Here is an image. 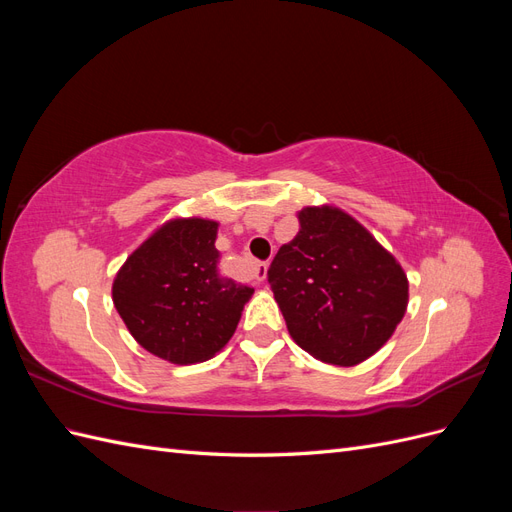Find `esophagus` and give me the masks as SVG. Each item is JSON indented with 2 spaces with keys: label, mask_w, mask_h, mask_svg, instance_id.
I'll return each instance as SVG.
<instances>
[{
  "label": "esophagus",
  "mask_w": 512,
  "mask_h": 512,
  "mask_svg": "<svg viewBox=\"0 0 512 512\" xmlns=\"http://www.w3.org/2000/svg\"><path fill=\"white\" fill-rule=\"evenodd\" d=\"M267 271H269L267 262H254V265H252V273H254V280L256 282H265L267 280Z\"/></svg>",
  "instance_id": "esophagus-1"
}]
</instances>
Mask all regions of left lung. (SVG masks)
Listing matches in <instances>:
<instances>
[{"mask_svg":"<svg viewBox=\"0 0 512 512\" xmlns=\"http://www.w3.org/2000/svg\"><path fill=\"white\" fill-rule=\"evenodd\" d=\"M299 232L267 271L290 337L322 363L359 365L395 333L408 277L391 252L346 211H299Z\"/></svg>","mask_w":512,"mask_h":512,"instance_id":"8db88e82","label":"left lung"}]
</instances>
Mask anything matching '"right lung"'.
<instances>
[{
	"label": "right lung",
	"instance_id": "right-lung-1",
	"mask_svg": "<svg viewBox=\"0 0 512 512\" xmlns=\"http://www.w3.org/2000/svg\"><path fill=\"white\" fill-rule=\"evenodd\" d=\"M218 222L177 218L162 224L123 262L113 303L147 352L175 365L203 363L235 333L254 288L218 271Z\"/></svg>",
	"mask_w": 512,
	"mask_h": 512
}]
</instances>
